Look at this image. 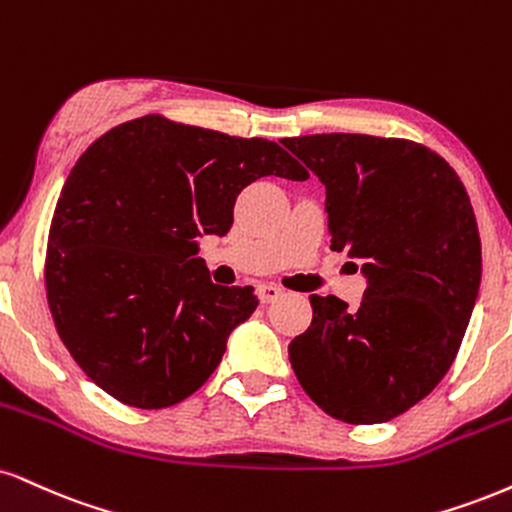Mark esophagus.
Wrapping results in <instances>:
<instances>
[{
  "label": "esophagus",
  "mask_w": 512,
  "mask_h": 512,
  "mask_svg": "<svg viewBox=\"0 0 512 512\" xmlns=\"http://www.w3.org/2000/svg\"><path fill=\"white\" fill-rule=\"evenodd\" d=\"M257 295H260L262 303L267 305V303H274L276 298H281L283 291L279 286H274V283H262V286H257Z\"/></svg>",
  "instance_id": "34e87169"
}]
</instances>
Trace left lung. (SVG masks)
<instances>
[{"mask_svg": "<svg viewBox=\"0 0 512 512\" xmlns=\"http://www.w3.org/2000/svg\"><path fill=\"white\" fill-rule=\"evenodd\" d=\"M283 145L326 188L331 250L362 260L357 310L310 295L288 357L307 396L348 424L420 403L453 365L482 281L470 197L446 159L400 138L322 133Z\"/></svg>", "mask_w": 512, "mask_h": 512, "instance_id": "left-lung-1", "label": "left lung"}]
</instances>
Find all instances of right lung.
<instances>
[{
    "instance_id": "add662e5",
    "label": "right lung",
    "mask_w": 512,
    "mask_h": 512,
    "mask_svg": "<svg viewBox=\"0 0 512 512\" xmlns=\"http://www.w3.org/2000/svg\"><path fill=\"white\" fill-rule=\"evenodd\" d=\"M262 176L307 171L272 140L152 114L80 155L54 209L45 281L61 341L102 391L159 410L217 369L257 295L212 283L197 238L226 236L240 190Z\"/></svg>"
}]
</instances>
